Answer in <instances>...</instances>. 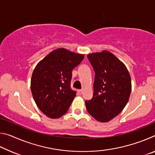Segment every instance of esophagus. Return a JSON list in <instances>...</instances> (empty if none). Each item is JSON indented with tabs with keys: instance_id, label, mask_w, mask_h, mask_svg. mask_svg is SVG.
Listing matches in <instances>:
<instances>
[{
	"instance_id": "obj_1",
	"label": "esophagus",
	"mask_w": 155,
	"mask_h": 155,
	"mask_svg": "<svg viewBox=\"0 0 155 155\" xmlns=\"http://www.w3.org/2000/svg\"><path fill=\"white\" fill-rule=\"evenodd\" d=\"M77 91H78V95H81V94H82V93H83V90H78Z\"/></svg>"
}]
</instances>
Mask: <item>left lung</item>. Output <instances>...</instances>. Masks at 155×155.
Instances as JSON below:
<instances>
[{
	"mask_svg": "<svg viewBox=\"0 0 155 155\" xmlns=\"http://www.w3.org/2000/svg\"><path fill=\"white\" fill-rule=\"evenodd\" d=\"M95 72L94 94L85 101L87 111L97 121L107 122L121 112L131 92V79L126 65L111 52L87 54Z\"/></svg>",
	"mask_w": 155,
	"mask_h": 155,
	"instance_id": "obj_1",
	"label": "left lung"
}]
</instances>
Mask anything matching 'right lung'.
<instances>
[{
	"label": "right lung",
	"instance_id": "right-lung-1",
	"mask_svg": "<svg viewBox=\"0 0 155 155\" xmlns=\"http://www.w3.org/2000/svg\"><path fill=\"white\" fill-rule=\"evenodd\" d=\"M84 54L65 48L52 51L34 69L31 90L40 111L50 118H59L68 111L76 96L70 88L72 71Z\"/></svg>",
	"mask_w": 155,
	"mask_h": 155
}]
</instances>
